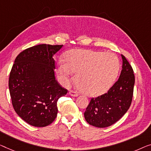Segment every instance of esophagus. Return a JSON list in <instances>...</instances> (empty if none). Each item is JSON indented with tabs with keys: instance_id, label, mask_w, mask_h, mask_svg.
I'll use <instances>...</instances> for the list:
<instances>
[{
	"instance_id": "obj_1",
	"label": "esophagus",
	"mask_w": 151,
	"mask_h": 151,
	"mask_svg": "<svg viewBox=\"0 0 151 151\" xmlns=\"http://www.w3.org/2000/svg\"><path fill=\"white\" fill-rule=\"evenodd\" d=\"M69 95L71 96H73V97H77L78 96V93L76 91H69Z\"/></svg>"
}]
</instances>
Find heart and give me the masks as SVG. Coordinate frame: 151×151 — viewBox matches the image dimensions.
<instances>
[{"label": "heart", "mask_w": 151, "mask_h": 151, "mask_svg": "<svg viewBox=\"0 0 151 151\" xmlns=\"http://www.w3.org/2000/svg\"><path fill=\"white\" fill-rule=\"evenodd\" d=\"M60 62L57 73L60 83L67 86L77 74L76 83L87 96L96 97L109 91L115 82L119 70V62L114 53L86 49H71Z\"/></svg>", "instance_id": "1"}]
</instances>
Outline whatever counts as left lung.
<instances>
[{"instance_id": "obj_1", "label": "left lung", "mask_w": 151, "mask_h": 151, "mask_svg": "<svg viewBox=\"0 0 151 151\" xmlns=\"http://www.w3.org/2000/svg\"><path fill=\"white\" fill-rule=\"evenodd\" d=\"M119 79L106 93L91 98L84 113L85 120L96 127H106L118 121L128 111L133 97L135 76L124 55Z\"/></svg>"}]
</instances>
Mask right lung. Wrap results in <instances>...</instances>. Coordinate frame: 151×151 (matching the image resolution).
<instances>
[{
  "instance_id": "1",
  "label": "right lung",
  "mask_w": 151,
  "mask_h": 151,
  "mask_svg": "<svg viewBox=\"0 0 151 151\" xmlns=\"http://www.w3.org/2000/svg\"><path fill=\"white\" fill-rule=\"evenodd\" d=\"M62 46L38 45L15 58L9 79L10 96L15 111L30 125H50L57 116L58 99L68 91L54 74L53 56Z\"/></svg>"
}]
</instances>
